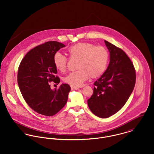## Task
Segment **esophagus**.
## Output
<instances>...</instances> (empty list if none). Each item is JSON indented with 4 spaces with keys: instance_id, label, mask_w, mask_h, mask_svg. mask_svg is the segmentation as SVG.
Returning <instances> with one entry per match:
<instances>
[{
    "instance_id": "1",
    "label": "esophagus",
    "mask_w": 154,
    "mask_h": 154,
    "mask_svg": "<svg viewBox=\"0 0 154 154\" xmlns=\"http://www.w3.org/2000/svg\"><path fill=\"white\" fill-rule=\"evenodd\" d=\"M79 88H75V87H71V89L72 90V91H74V90H76V89H79Z\"/></svg>"
}]
</instances>
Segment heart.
I'll return each mask as SVG.
<instances>
[{
	"label": "heart",
	"mask_w": 154,
	"mask_h": 154,
	"mask_svg": "<svg viewBox=\"0 0 154 154\" xmlns=\"http://www.w3.org/2000/svg\"><path fill=\"white\" fill-rule=\"evenodd\" d=\"M72 57L79 59L77 69L69 73L63 79L64 82L72 87H81L89 77L96 78L105 72L109 59L107 50L103 46H95L89 43H78L72 45L68 50ZM56 68L65 72L67 68V58L63 54L57 52L53 57Z\"/></svg>",
	"instance_id": "obj_1"
}]
</instances>
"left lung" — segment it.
I'll use <instances>...</instances> for the list:
<instances>
[{"label":"left lung","instance_id":"left-lung-1","mask_svg":"<svg viewBox=\"0 0 154 154\" xmlns=\"http://www.w3.org/2000/svg\"><path fill=\"white\" fill-rule=\"evenodd\" d=\"M110 52L109 65L94 84V92L88 100L93 114L108 118L120 110L132 94L136 72L131 59L121 48L104 40Z\"/></svg>","mask_w":154,"mask_h":154}]
</instances>
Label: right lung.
I'll use <instances>...</instances> for the list:
<instances>
[{
	"label": "right lung",
	"mask_w": 154,
	"mask_h": 154,
	"mask_svg": "<svg viewBox=\"0 0 154 154\" xmlns=\"http://www.w3.org/2000/svg\"><path fill=\"white\" fill-rule=\"evenodd\" d=\"M65 44L48 42L28 52L19 66L18 84L27 104L35 112L52 116L66 104L70 87L62 84L58 89H51L48 82L59 84L60 79L53 62L54 55Z\"/></svg>",
	"instance_id": "add662e5"
}]
</instances>
